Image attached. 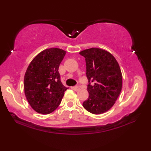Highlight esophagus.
<instances>
[{
  "label": "esophagus",
  "instance_id": "1",
  "mask_svg": "<svg viewBox=\"0 0 151 151\" xmlns=\"http://www.w3.org/2000/svg\"><path fill=\"white\" fill-rule=\"evenodd\" d=\"M73 88L75 91H78L79 89H80L79 87H78V86H75V87H73V88Z\"/></svg>",
  "mask_w": 151,
  "mask_h": 151
}]
</instances>
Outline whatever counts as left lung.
Segmentation results:
<instances>
[{
	"instance_id": "left-lung-1",
	"label": "left lung",
	"mask_w": 151,
	"mask_h": 151,
	"mask_svg": "<svg viewBox=\"0 0 151 151\" xmlns=\"http://www.w3.org/2000/svg\"><path fill=\"white\" fill-rule=\"evenodd\" d=\"M86 63V76L89 82V97L83 102L86 110L101 114L115 103L122 89L123 77L116 59L108 51L91 48L80 52ZM95 82L93 86L91 82Z\"/></svg>"
}]
</instances>
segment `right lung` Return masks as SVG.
<instances>
[{
    "instance_id": "right-lung-1",
    "label": "right lung",
    "mask_w": 151,
    "mask_h": 151,
    "mask_svg": "<svg viewBox=\"0 0 151 151\" xmlns=\"http://www.w3.org/2000/svg\"><path fill=\"white\" fill-rule=\"evenodd\" d=\"M66 51L50 48L41 51L32 60L25 73L24 89L34 110L41 114L52 113L60 104L68 88L60 81L58 68Z\"/></svg>"
}]
</instances>
